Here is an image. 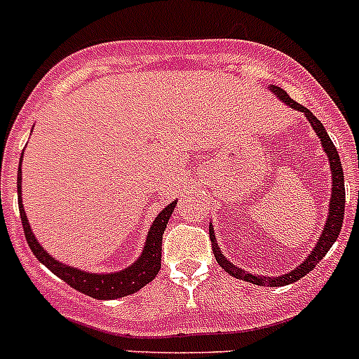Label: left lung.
<instances>
[{
  "mask_svg": "<svg viewBox=\"0 0 359 359\" xmlns=\"http://www.w3.org/2000/svg\"><path fill=\"white\" fill-rule=\"evenodd\" d=\"M269 90L273 91L278 98H280L282 102L287 104L291 109H297V111H302L304 115L307 116L309 123L313 126V129L316 131L318 135L320 142H322V147L325 151V154L329 156V163H331V174H332V194H331V201H329V215H327V221H325V226H323L322 236L318 237V243L316 246L313 248L311 255L307 257L306 261L302 262L300 266L290 271L286 275H280V277H262V275H253L248 273V271H244V269L237 268L236 264H231L228 261L226 257L221 253L217 246V241H215L214 236V230H212V224L208 228L210 231V241H212V250H214V255H215V261L219 262V266L226 271L228 275L231 277L241 278V280H246V282H252V284H257V286H269V287H278V286H287V284H293V282L300 280L302 277H306L309 273L311 269L315 268L320 261H322L325 253L331 250V246L334 244V241L338 239L341 231V223H344V212H345V185H344V169H341V161L340 156H338V151H336L334 144L332 140L329 138L327 131L325 128L322 126L318 118H316L306 106L302 104L294 102L293 98L286 93V91L278 88V86H269Z\"/></svg>",
  "mask_w": 359,
  "mask_h": 359,
  "instance_id": "1",
  "label": "left lung"
}]
</instances>
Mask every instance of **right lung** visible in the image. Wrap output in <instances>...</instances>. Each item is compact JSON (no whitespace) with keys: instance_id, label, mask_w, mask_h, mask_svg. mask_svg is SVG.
<instances>
[{"instance_id":"add662e5","label":"right lung","mask_w":359,"mask_h":359,"mask_svg":"<svg viewBox=\"0 0 359 359\" xmlns=\"http://www.w3.org/2000/svg\"><path fill=\"white\" fill-rule=\"evenodd\" d=\"M21 160H23V156H21ZM19 170H21V165H19ZM18 203L25 237H27V243L30 246L32 253L37 257V261L43 262L52 273L62 278L73 290L81 291V293L88 294V297L97 298V300H113V298L128 297V294H133L138 290H142L145 284H149L152 278L156 277L161 268V239H163V231L167 228L174 207L177 205V201H172L158 214V217L154 219V223L151 224V230L147 233L144 252L129 268L120 269V271H115V273H90V271H82V269L55 261L52 255H48L44 246L37 243L36 236L32 233L30 224H28L23 201H21V174L19 172Z\"/></svg>"}]
</instances>
